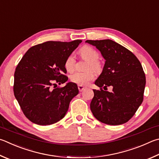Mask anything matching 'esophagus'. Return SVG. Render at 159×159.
I'll list each match as a JSON object with an SVG mask.
<instances>
[{"label":"esophagus","instance_id":"1","mask_svg":"<svg viewBox=\"0 0 159 159\" xmlns=\"http://www.w3.org/2000/svg\"><path fill=\"white\" fill-rule=\"evenodd\" d=\"M78 88H79V92H82L85 89L84 86H83V85H78Z\"/></svg>","mask_w":159,"mask_h":159}]
</instances>
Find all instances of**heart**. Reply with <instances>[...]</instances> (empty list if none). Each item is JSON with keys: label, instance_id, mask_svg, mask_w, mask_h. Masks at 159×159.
I'll return each mask as SVG.
<instances>
[{"label": "heart", "instance_id": "b5f03b06", "mask_svg": "<svg viewBox=\"0 0 159 159\" xmlns=\"http://www.w3.org/2000/svg\"><path fill=\"white\" fill-rule=\"evenodd\" d=\"M79 53L83 59L88 60L87 64L88 70L92 68V70L99 71L102 69V64L97 59L99 58V53L90 46H84L80 48ZM76 59L74 54H70L66 57L65 60V68L69 72H72L74 70ZM95 78L94 72L92 70H89L84 72H74L70 76V80L74 83L79 85H87L91 80H94Z\"/></svg>", "mask_w": 159, "mask_h": 159}]
</instances>
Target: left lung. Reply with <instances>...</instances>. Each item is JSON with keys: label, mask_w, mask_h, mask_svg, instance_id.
Listing matches in <instances>:
<instances>
[{"label": "left lung", "mask_w": 159, "mask_h": 159, "mask_svg": "<svg viewBox=\"0 0 159 159\" xmlns=\"http://www.w3.org/2000/svg\"><path fill=\"white\" fill-rule=\"evenodd\" d=\"M96 47L106 60L102 73L95 81L100 89H93L90 109L97 119L106 125L127 122L143 101L145 72L137 57L111 39L87 40ZM113 87L111 93L102 88Z\"/></svg>", "instance_id": "obj_1"}]
</instances>
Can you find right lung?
Wrapping results in <instances>:
<instances>
[{
	"label": "right lung",
	"mask_w": 159,
	"mask_h": 159,
	"mask_svg": "<svg viewBox=\"0 0 159 159\" xmlns=\"http://www.w3.org/2000/svg\"><path fill=\"white\" fill-rule=\"evenodd\" d=\"M81 40L48 41L30 47L14 72L13 90L25 117L39 125L56 123L68 111L71 100L79 94L76 83L67 81L65 60Z\"/></svg>",
	"instance_id": "right-lung-1"
}]
</instances>
